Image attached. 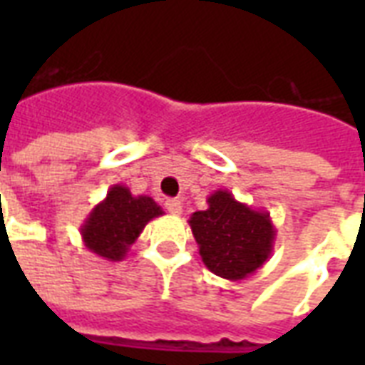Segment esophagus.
I'll return each instance as SVG.
<instances>
[{"label": "esophagus", "instance_id": "34e87169", "mask_svg": "<svg viewBox=\"0 0 365 365\" xmlns=\"http://www.w3.org/2000/svg\"><path fill=\"white\" fill-rule=\"evenodd\" d=\"M165 206H166V210L170 212V214H174V216H180L183 210L182 200H178V199H168L165 202Z\"/></svg>", "mask_w": 365, "mask_h": 365}]
</instances>
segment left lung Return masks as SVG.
<instances>
[{
  "instance_id": "1",
  "label": "left lung",
  "mask_w": 365,
  "mask_h": 365,
  "mask_svg": "<svg viewBox=\"0 0 365 365\" xmlns=\"http://www.w3.org/2000/svg\"><path fill=\"white\" fill-rule=\"evenodd\" d=\"M206 202V210L189 217L202 263L227 280L254 274L271 257L277 237L271 214L239 202L227 189L214 191Z\"/></svg>"
}]
</instances>
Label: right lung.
<instances>
[{"label":"right lung","instance_id":"1","mask_svg":"<svg viewBox=\"0 0 365 365\" xmlns=\"http://www.w3.org/2000/svg\"><path fill=\"white\" fill-rule=\"evenodd\" d=\"M165 212L148 195H134L115 183L81 225V239L93 254L108 261L125 259L143 227Z\"/></svg>","mask_w":365,"mask_h":365}]
</instances>
